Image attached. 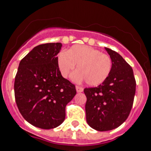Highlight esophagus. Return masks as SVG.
<instances>
[{"instance_id":"obj_1","label":"esophagus","mask_w":151,"mask_h":151,"mask_svg":"<svg viewBox=\"0 0 151 151\" xmlns=\"http://www.w3.org/2000/svg\"><path fill=\"white\" fill-rule=\"evenodd\" d=\"M76 90H77V93H81L83 91V88L81 86H76Z\"/></svg>"}]
</instances>
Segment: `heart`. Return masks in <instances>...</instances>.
Here are the masks:
<instances>
[{"mask_svg": "<svg viewBox=\"0 0 151 151\" xmlns=\"http://www.w3.org/2000/svg\"><path fill=\"white\" fill-rule=\"evenodd\" d=\"M76 65L79 70L73 74V80H85L88 85L97 86L103 83L109 76L112 61L107 54L86 45H74L67 52H60L58 57V65L63 77H68Z\"/></svg>", "mask_w": 151, "mask_h": 151, "instance_id": "obj_1", "label": "heart"}]
</instances>
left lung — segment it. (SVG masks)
<instances>
[{
	"instance_id": "1",
	"label": "left lung",
	"mask_w": 151,
	"mask_h": 151,
	"mask_svg": "<svg viewBox=\"0 0 151 151\" xmlns=\"http://www.w3.org/2000/svg\"><path fill=\"white\" fill-rule=\"evenodd\" d=\"M112 61L109 76L102 84L83 90L87 124L99 132L118 128L130 114L136 81L132 67L119 53L106 48Z\"/></svg>"
}]
</instances>
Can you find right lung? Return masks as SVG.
I'll return each mask as SVG.
<instances>
[{
	"instance_id": "add662e5",
	"label": "right lung",
	"mask_w": 151,
	"mask_h": 151,
	"mask_svg": "<svg viewBox=\"0 0 151 151\" xmlns=\"http://www.w3.org/2000/svg\"><path fill=\"white\" fill-rule=\"evenodd\" d=\"M61 46L57 42L35 47L20 61L15 77L14 95L19 112L29 123L42 129L55 128L64 122L65 107L77 93L58 65Z\"/></svg>"
}]
</instances>
